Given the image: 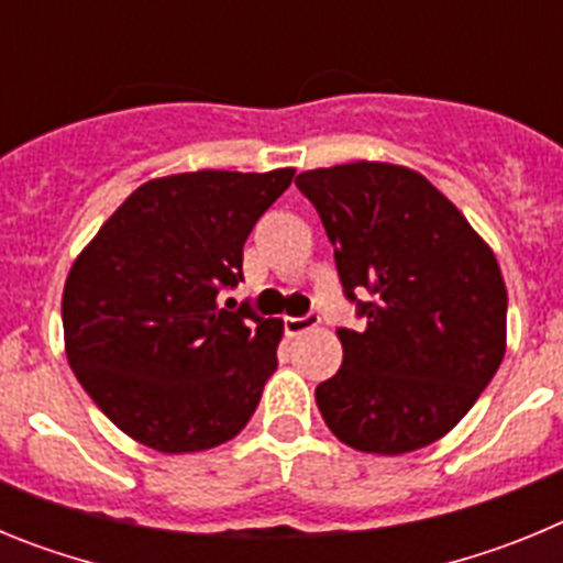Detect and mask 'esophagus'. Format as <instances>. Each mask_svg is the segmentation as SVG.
<instances>
[{
    "label": "esophagus",
    "mask_w": 563,
    "mask_h": 563,
    "mask_svg": "<svg viewBox=\"0 0 563 563\" xmlns=\"http://www.w3.org/2000/svg\"><path fill=\"white\" fill-rule=\"evenodd\" d=\"M318 324V318L316 316H305V318H292V316H287L285 318V332L287 335H301V332H307V330H312V327Z\"/></svg>",
    "instance_id": "34e87169"
}]
</instances>
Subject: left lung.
Returning <instances> with one entry per match:
<instances>
[{
    "mask_svg": "<svg viewBox=\"0 0 563 563\" xmlns=\"http://www.w3.org/2000/svg\"><path fill=\"white\" fill-rule=\"evenodd\" d=\"M296 186L324 222L343 292L366 321L338 330L343 363L318 383V411L355 451L426 449L471 411L505 357L499 262L460 208L406 166L312 168Z\"/></svg>",
    "mask_w": 563,
    "mask_h": 563,
    "instance_id": "obj_1",
    "label": "left lung"
}]
</instances>
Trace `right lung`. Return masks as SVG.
Masks as SVG:
<instances>
[{
    "instance_id": "right-lung-1",
    "label": "right lung",
    "mask_w": 563,
    "mask_h": 563,
    "mask_svg": "<svg viewBox=\"0 0 563 563\" xmlns=\"http://www.w3.org/2000/svg\"><path fill=\"white\" fill-rule=\"evenodd\" d=\"M296 168L186 172L143 183L69 267L64 350L98 409L163 454L233 440L258 406L285 324L220 290Z\"/></svg>"
}]
</instances>
